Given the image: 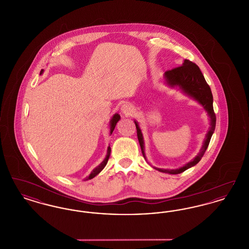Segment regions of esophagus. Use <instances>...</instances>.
<instances>
[{
	"label": "esophagus",
	"instance_id": "1",
	"mask_svg": "<svg viewBox=\"0 0 249 249\" xmlns=\"http://www.w3.org/2000/svg\"><path fill=\"white\" fill-rule=\"evenodd\" d=\"M121 112L125 115V116H130V115H132L133 114V112H134V109H133V107H131L130 105H123L122 107H121Z\"/></svg>",
	"mask_w": 249,
	"mask_h": 249
}]
</instances>
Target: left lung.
<instances>
[{
  "label": "left lung",
  "instance_id": "left-lung-1",
  "mask_svg": "<svg viewBox=\"0 0 249 249\" xmlns=\"http://www.w3.org/2000/svg\"><path fill=\"white\" fill-rule=\"evenodd\" d=\"M164 78H165L166 83L168 84L170 87H179L185 93L192 97L196 101H198L203 108L206 110V112L209 115L210 118V128L206 134V138L203 142V145L201 148L200 153L197 155L191 161L187 163L186 165L176 169V170H169V169H160L156 168L159 172H162L166 174H171V175H178L185 172L190 167L196 165L202 158V156L205 153L209 142L211 140V137L213 135V130L215 128V114L213 112V95L211 89L209 85L206 83L203 74L201 73V70L197 64L194 62L190 61L189 59H185L183 65L176 67L172 70H168L164 73ZM136 130H137V137L139 140V143L141 146L142 156L145 159L144 156V145H143V138H142V131L136 121H134Z\"/></svg>",
  "mask_w": 249,
  "mask_h": 249
}]
</instances>
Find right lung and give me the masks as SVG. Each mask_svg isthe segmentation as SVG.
<instances>
[{"mask_svg":"<svg viewBox=\"0 0 249 249\" xmlns=\"http://www.w3.org/2000/svg\"><path fill=\"white\" fill-rule=\"evenodd\" d=\"M42 73H43V70L41 71L40 74H42ZM119 119H120V116H119V114H115V115L113 116V118H112L111 121H110V134H112L113 130H115V127H116V125H117V123H118V121H119ZM110 153H111V147H110V146H108V148H107V157H106V159L104 160V161H103L100 165L97 166V167L95 168L94 170L91 172V174H90L88 178H86V180L92 179V178H95L99 173H101V171H102V170H103V169H104L107 164V161H108L109 157H110Z\"/></svg>","mask_w":249,"mask_h":249,"instance_id":"add662e5","label":"right lung"}]
</instances>
